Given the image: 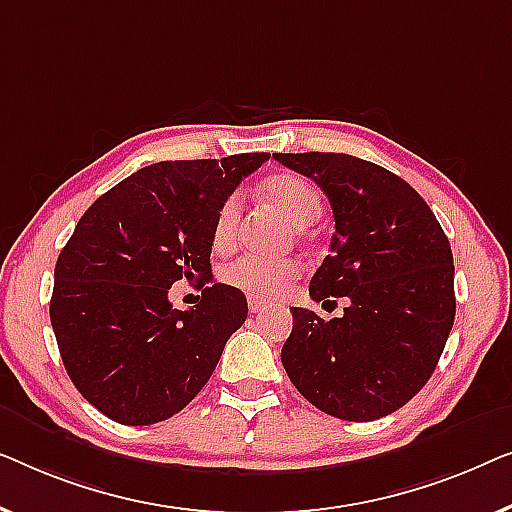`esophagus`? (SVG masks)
<instances>
[{
  "mask_svg": "<svg viewBox=\"0 0 512 512\" xmlns=\"http://www.w3.org/2000/svg\"><path fill=\"white\" fill-rule=\"evenodd\" d=\"M266 306H269V301H266V299H262V297H248L250 313H262Z\"/></svg>",
  "mask_w": 512,
  "mask_h": 512,
  "instance_id": "esophagus-1",
  "label": "esophagus"
}]
</instances>
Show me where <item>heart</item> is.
<instances>
[{
	"mask_svg": "<svg viewBox=\"0 0 512 512\" xmlns=\"http://www.w3.org/2000/svg\"><path fill=\"white\" fill-rule=\"evenodd\" d=\"M264 197L271 201L278 211H283L292 225L308 227L320 218L322 194L308 178L299 174H273L262 183ZM241 218V199L232 194L222 201L213 220V246L227 250L232 246L236 225ZM299 276V264L294 259H266L257 255H246L234 259L222 269V280L227 285L250 292L253 297H273L285 290Z\"/></svg>",
	"mask_w": 512,
	"mask_h": 512,
	"instance_id": "b5f03b06",
	"label": "heart"
}]
</instances>
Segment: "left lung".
I'll list each match as a JSON object with an SVG mask.
<instances>
[{
	"label": "left lung",
	"instance_id": "left-lung-1",
	"mask_svg": "<svg viewBox=\"0 0 512 512\" xmlns=\"http://www.w3.org/2000/svg\"><path fill=\"white\" fill-rule=\"evenodd\" d=\"M327 194L336 232L308 294L345 297L341 318L292 308L280 359L322 413L371 422L427 385L455 322V264L420 194L378 164L345 153H276Z\"/></svg>",
	"mask_w": 512,
	"mask_h": 512
}]
</instances>
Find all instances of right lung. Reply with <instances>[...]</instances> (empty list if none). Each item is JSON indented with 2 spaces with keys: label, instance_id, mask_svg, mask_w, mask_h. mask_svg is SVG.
<instances>
[{
  "label": "right lung",
  "instance_id": "right-lung-1",
  "mask_svg": "<svg viewBox=\"0 0 512 512\" xmlns=\"http://www.w3.org/2000/svg\"><path fill=\"white\" fill-rule=\"evenodd\" d=\"M269 153L143 167L102 194L55 264L50 325L71 383L106 417L143 427L176 415L208 383L248 318L239 287L213 283L190 312L170 285L211 280L213 220Z\"/></svg>",
  "mask_w": 512,
  "mask_h": 512
}]
</instances>
